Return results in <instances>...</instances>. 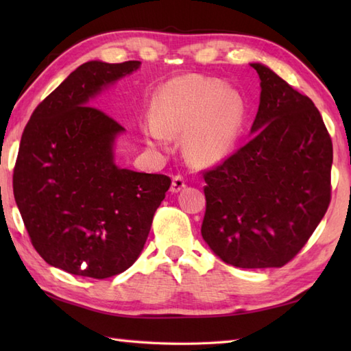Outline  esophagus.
Returning a JSON list of instances; mask_svg holds the SVG:
<instances>
[{"label": "esophagus", "instance_id": "1", "mask_svg": "<svg viewBox=\"0 0 351 351\" xmlns=\"http://www.w3.org/2000/svg\"><path fill=\"white\" fill-rule=\"evenodd\" d=\"M182 189H185V180H184L181 175H176L173 178V181H171L170 191L171 193H180Z\"/></svg>", "mask_w": 351, "mask_h": 351}]
</instances>
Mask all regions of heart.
Listing matches in <instances>:
<instances>
[{"label": "heart", "mask_w": 351, "mask_h": 351, "mask_svg": "<svg viewBox=\"0 0 351 351\" xmlns=\"http://www.w3.org/2000/svg\"><path fill=\"white\" fill-rule=\"evenodd\" d=\"M244 122L240 93L219 80L187 75L171 80L156 95L154 119L145 126L149 143L167 147L170 136L184 134L190 158L208 166L232 151Z\"/></svg>", "instance_id": "heart-1"}]
</instances>
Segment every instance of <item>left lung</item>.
Segmentation results:
<instances>
[{
  "mask_svg": "<svg viewBox=\"0 0 351 351\" xmlns=\"http://www.w3.org/2000/svg\"><path fill=\"white\" fill-rule=\"evenodd\" d=\"M261 80L252 140L204 173L202 237L226 264L282 267L308 243L330 204L333 147L308 96L270 68Z\"/></svg>",
  "mask_w": 351,
  "mask_h": 351,
  "instance_id": "1",
  "label": "left lung"
}]
</instances>
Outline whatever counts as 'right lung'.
<instances>
[{"label":"right lung","instance_id":"obj_1","mask_svg":"<svg viewBox=\"0 0 351 351\" xmlns=\"http://www.w3.org/2000/svg\"><path fill=\"white\" fill-rule=\"evenodd\" d=\"M140 62H87L33 111L22 132L13 195L36 252L52 267L106 279L140 256L166 175L121 169L114 141L125 131L92 99Z\"/></svg>","mask_w":351,"mask_h":351}]
</instances>
